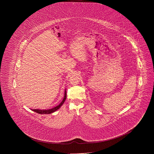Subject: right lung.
Here are the masks:
<instances>
[{
    "instance_id": "1",
    "label": "right lung",
    "mask_w": 154,
    "mask_h": 154,
    "mask_svg": "<svg viewBox=\"0 0 154 154\" xmlns=\"http://www.w3.org/2000/svg\"><path fill=\"white\" fill-rule=\"evenodd\" d=\"M66 99V91L65 90V96H64V98L63 99V100L62 101V102L60 103L58 106L52 108L51 109H48V110H39V109H34V110H32L34 111H35L37 113H38V114H51L52 112H55V111L59 109L61 106L63 104V103L65 102V100Z\"/></svg>"
}]
</instances>
